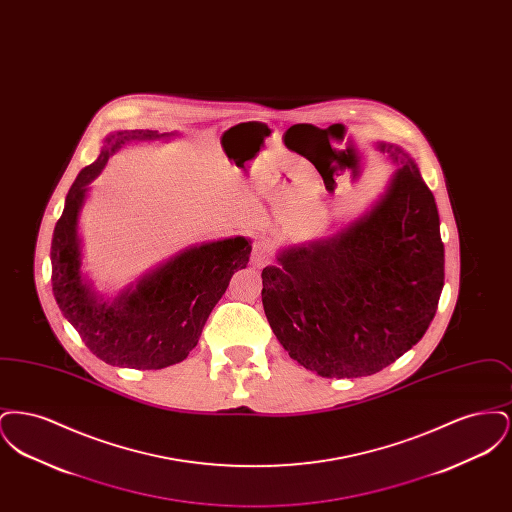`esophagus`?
<instances>
[{"instance_id":"34e87169","label":"esophagus","mask_w":512,"mask_h":512,"mask_svg":"<svg viewBox=\"0 0 512 512\" xmlns=\"http://www.w3.org/2000/svg\"><path fill=\"white\" fill-rule=\"evenodd\" d=\"M272 257V244L267 238H257L251 249V263L257 268L265 267Z\"/></svg>"}]
</instances>
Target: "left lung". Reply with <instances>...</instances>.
<instances>
[{"label": "left lung", "mask_w": 512, "mask_h": 512, "mask_svg": "<svg viewBox=\"0 0 512 512\" xmlns=\"http://www.w3.org/2000/svg\"><path fill=\"white\" fill-rule=\"evenodd\" d=\"M386 195L338 236L284 251L263 270L268 324L293 361L324 378L380 372L426 334L445 249L436 199L401 147Z\"/></svg>", "instance_id": "1"}]
</instances>
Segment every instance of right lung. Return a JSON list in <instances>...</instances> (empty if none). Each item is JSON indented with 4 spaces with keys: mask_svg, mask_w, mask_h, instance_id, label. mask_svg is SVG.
I'll list each match as a JSON object with an SVG mask.
<instances>
[{
    "mask_svg": "<svg viewBox=\"0 0 512 512\" xmlns=\"http://www.w3.org/2000/svg\"><path fill=\"white\" fill-rule=\"evenodd\" d=\"M153 130H124L109 136L98 159L78 172L65 199L51 240V288L55 301L103 363L136 370H159L188 357L213 307L236 270L245 268L251 242L222 240L184 251L146 276L134 292L113 303H98L82 282L78 249V211L86 186L128 140L163 138Z\"/></svg>",
    "mask_w": 512,
    "mask_h": 512,
    "instance_id": "obj_1",
    "label": "right lung"
}]
</instances>
